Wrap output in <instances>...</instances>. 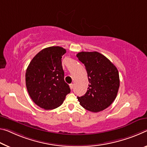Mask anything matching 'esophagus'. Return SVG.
<instances>
[{"label": "esophagus", "mask_w": 147, "mask_h": 147, "mask_svg": "<svg viewBox=\"0 0 147 147\" xmlns=\"http://www.w3.org/2000/svg\"><path fill=\"white\" fill-rule=\"evenodd\" d=\"M69 86H70V88H71V89H73V88H74L73 84H70Z\"/></svg>", "instance_id": "34e87169"}]
</instances>
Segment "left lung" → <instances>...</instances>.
<instances>
[{
    "label": "left lung",
    "instance_id": "8db88e82",
    "mask_svg": "<svg viewBox=\"0 0 147 147\" xmlns=\"http://www.w3.org/2000/svg\"><path fill=\"white\" fill-rule=\"evenodd\" d=\"M88 73V90L78 97L80 105L97 113L107 109L116 99L120 86L119 74L110 60L97 52H82L76 55Z\"/></svg>",
    "mask_w": 147,
    "mask_h": 147
}]
</instances>
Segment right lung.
Listing matches in <instances>:
<instances>
[{
  "mask_svg": "<svg viewBox=\"0 0 147 147\" xmlns=\"http://www.w3.org/2000/svg\"><path fill=\"white\" fill-rule=\"evenodd\" d=\"M66 50L51 46L42 50L34 56L25 73L28 93L34 103L45 110H51L63 103L71 92L64 80L61 64Z\"/></svg>",
  "mask_w": 147,
  "mask_h": 147,
  "instance_id": "obj_1",
  "label": "right lung"
}]
</instances>
